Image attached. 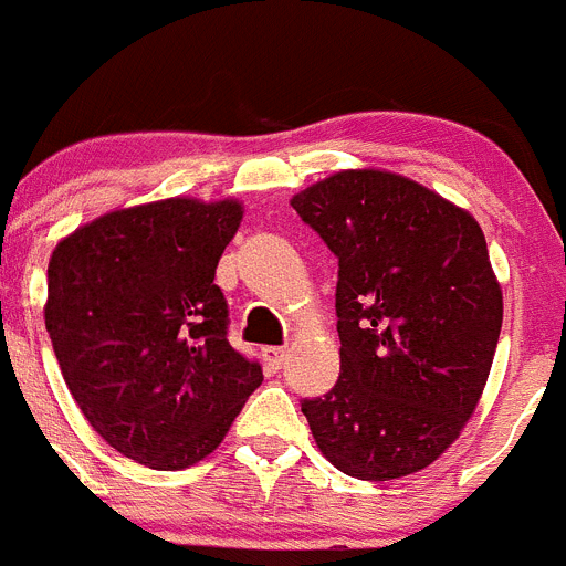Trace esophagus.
<instances>
[{"mask_svg":"<svg viewBox=\"0 0 566 566\" xmlns=\"http://www.w3.org/2000/svg\"><path fill=\"white\" fill-rule=\"evenodd\" d=\"M262 360H265V366L271 368V371H279V368L287 363V348H282V346L265 348V352H262Z\"/></svg>","mask_w":566,"mask_h":566,"instance_id":"esophagus-1","label":"esophagus"}]
</instances>
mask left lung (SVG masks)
Wrapping results in <instances>:
<instances>
[{
	"instance_id": "8db88e82",
	"label": "left lung",
	"mask_w": 566,
	"mask_h": 566,
	"mask_svg": "<svg viewBox=\"0 0 566 566\" xmlns=\"http://www.w3.org/2000/svg\"><path fill=\"white\" fill-rule=\"evenodd\" d=\"M290 203L337 256L340 377L301 402L318 450L357 480L430 467L478 408L503 326L478 220L382 170L335 172Z\"/></svg>"
}]
</instances>
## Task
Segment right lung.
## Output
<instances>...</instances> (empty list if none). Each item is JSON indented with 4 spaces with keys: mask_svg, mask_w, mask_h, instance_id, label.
I'll return each mask as SVG.
<instances>
[{
    "mask_svg": "<svg viewBox=\"0 0 566 566\" xmlns=\"http://www.w3.org/2000/svg\"><path fill=\"white\" fill-rule=\"evenodd\" d=\"M237 200L170 198L103 214L57 242L46 268V332L88 424L161 472L220 447L262 366L229 343L214 284L237 234Z\"/></svg>",
    "mask_w": 566,
    "mask_h": 566,
    "instance_id": "right-lung-1",
    "label": "right lung"
}]
</instances>
